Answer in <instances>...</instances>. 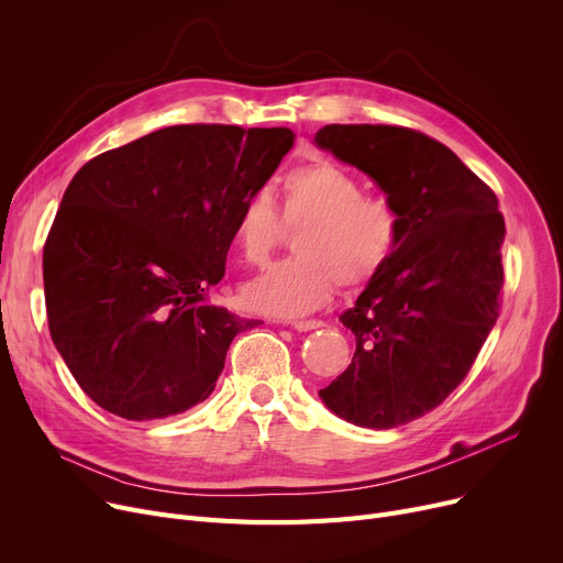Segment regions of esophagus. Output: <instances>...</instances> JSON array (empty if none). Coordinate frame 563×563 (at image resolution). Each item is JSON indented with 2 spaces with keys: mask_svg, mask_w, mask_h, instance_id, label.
<instances>
[{
  "mask_svg": "<svg viewBox=\"0 0 563 563\" xmlns=\"http://www.w3.org/2000/svg\"><path fill=\"white\" fill-rule=\"evenodd\" d=\"M321 327H323V321H319V319H297V321H291V329L299 331V333L314 331V329H321Z\"/></svg>",
  "mask_w": 563,
  "mask_h": 563,
  "instance_id": "1",
  "label": "esophagus"
}]
</instances>
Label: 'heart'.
Instances as JSON below:
<instances>
[{"mask_svg":"<svg viewBox=\"0 0 563 563\" xmlns=\"http://www.w3.org/2000/svg\"><path fill=\"white\" fill-rule=\"evenodd\" d=\"M283 221L306 225L299 260L272 266L244 287L251 310L280 319L327 306L338 285L361 287L393 260L401 240V214L386 198L365 196L356 175L331 159L291 168L280 183ZM283 221L264 194L251 196L234 217L232 244L251 266H264L280 244Z\"/></svg>","mask_w":563,"mask_h":563,"instance_id":"heart-1","label":"heart"}]
</instances>
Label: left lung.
Instances as JSON below:
<instances>
[{
    "mask_svg": "<svg viewBox=\"0 0 563 563\" xmlns=\"http://www.w3.org/2000/svg\"><path fill=\"white\" fill-rule=\"evenodd\" d=\"M314 145L367 173L401 214V240L340 321L351 365L319 390L338 418L393 429L459 386L499 312L505 217L448 145L395 125H327Z\"/></svg>",
    "mask_w": 563,
    "mask_h": 563,
    "instance_id": "left-lung-1",
    "label": "left lung"
}]
</instances>
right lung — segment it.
Listing matches in <instances>:
<instances>
[{"label": "right lung", "mask_w": 563, "mask_h": 563, "mask_svg": "<svg viewBox=\"0 0 563 563\" xmlns=\"http://www.w3.org/2000/svg\"><path fill=\"white\" fill-rule=\"evenodd\" d=\"M294 145L287 128L173 125L86 162L43 251L49 335L79 388L145 422L212 395L242 319L210 303L232 223Z\"/></svg>", "instance_id": "add662e5"}]
</instances>
